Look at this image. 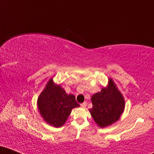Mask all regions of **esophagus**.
Here are the masks:
<instances>
[{"mask_svg": "<svg viewBox=\"0 0 154 154\" xmlns=\"http://www.w3.org/2000/svg\"><path fill=\"white\" fill-rule=\"evenodd\" d=\"M86 106H87V102H84V103H81V106L83 107V108L86 107Z\"/></svg>", "mask_w": 154, "mask_h": 154, "instance_id": "esophagus-1", "label": "esophagus"}]
</instances>
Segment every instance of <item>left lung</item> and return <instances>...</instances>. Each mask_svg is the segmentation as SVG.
I'll list each match as a JSON object with an SVG mask.
<instances>
[{
  "mask_svg": "<svg viewBox=\"0 0 154 154\" xmlns=\"http://www.w3.org/2000/svg\"><path fill=\"white\" fill-rule=\"evenodd\" d=\"M92 117L100 128H106L119 119L125 109V99L111 78L106 88L95 93L91 98Z\"/></svg>",
  "mask_w": 154,
  "mask_h": 154,
  "instance_id": "obj_1",
  "label": "left lung"
}]
</instances>
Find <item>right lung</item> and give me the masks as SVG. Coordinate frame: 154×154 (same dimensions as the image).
<instances>
[{
  "mask_svg": "<svg viewBox=\"0 0 154 154\" xmlns=\"http://www.w3.org/2000/svg\"><path fill=\"white\" fill-rule=\"evenodd\" d=\"M79 106L75 95L66 94L59 85L55 84L52 78L48 82L38 99L40 115L45 122L55 128L64 125L72 109Z\"/></svg>",
  "mask_w": 154,
  "mask_h": 154,
  "instance_id": "add662e5",
  "label": "right lung"
}]
</instances>
